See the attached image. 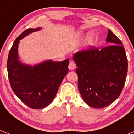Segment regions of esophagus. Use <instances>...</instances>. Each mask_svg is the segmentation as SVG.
I'll list each match as a JSON object with an SVG mask.
<instances>
[{
  "instance_id": "1",
  "label": "esophagus",
  "mask_w": 134,
  "mask_h": 134,
  "mask_svg": "<svg viewBox=\"0 0 134 134\" xmlns=\"http://www.w3.org/2000/svg\"><path fill=\"white\" fill-rule=\"evenodd\" d=\"M68 68H69L70 70H72L76 68V64L74 63L73 61H71L70 62L69 65H68Z\"/></svg>"
}]
</instances>
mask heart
Segmentation results:
<instances>
[{
    "label": "heart",
    "mask_w": 134,
    "mask_h": 134,
    "mask_svg": "<svg viewBox=\"0 0 134 134\" xmlns=\"http://www.w3.org/2000/svg\"><path fill=\"white\" fill-rule=\"evenodd\" d=\"M78 37L79 39H85L86 38V43L87 44L90 45V46H92V45L94 44V41H95L96 37L95 35H94V34H90L89 33H84V32H79L78 33Z\"/></svg>",
    "instance_id": "obj_1"
}]
</instances>
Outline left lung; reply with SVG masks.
Returning a JSON list of instances; mask_svg holds the SVG:
<instances>
[{
  "label": "left lung",
  "instance_id": "8db88e82",
  "mask_svg": "<svg viewBox=\"0 0 134 134\" xmlns=\"http://www.w3.org/2000/svg\"><path fill=\"white\" fill-rule=\"evenodd\" d=\"M106 41L110 46L101 49L92 47L73 56L80 94L94 108H103L114 102L127 76L128 64L122 42L109 29Z\"/></svg>",
  "mask_w": 134,
  "mask_h": 134
}]
</instances>
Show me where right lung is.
<instances>
[{
  "label": "right lung",
  "instance_id": "obj_1",
  "mask_svg": "<svg viewBox=\"0 0 134 134\" xmlns=\"http://www.w3.org/2000/svg\"><path fill=\"white\" fill-rule=\"evenodd\" d=\"M41 27L28 29L14 41L9 52L7 71L12 90L17 97L28 107L35 109L44 108L52 102L62 81L68 72L69 60L62 62L46 60L31 66L19 59L20 40Z\"/></svg>",
  "mask_w": 134,
  "mask_h": 134
}]
</instances>
